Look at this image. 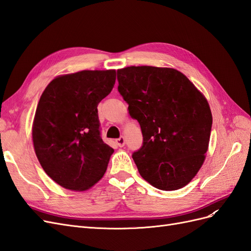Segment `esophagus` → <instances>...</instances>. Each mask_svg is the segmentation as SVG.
I'll return each instance as SVG.
<instances>
[{
  "instance_id": "34e87169",
  "label": "esophagus",
  "mask_w": 251,
  "mask_h": 251,
  "mask_svg": "<svg viewBox=\"0 0 251 251\" xmlns=\"http://www.w3.org/2000/svg\"><path fill=\"white\" fill-rule=\"evenodd\" d=\"M116 143H117L118 147L123 148V147L125 146V144H126V139H125L124 136H120V137H119L118 139H116Z\"/></svg>"
}]
</instances>
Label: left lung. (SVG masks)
I'll use <instances>...</instances> for the list:
<instances>
[{"instance_id": "left-lung-1", "label": "left lung", "mask_w": 251, "mask_h": 251, "mask_svg": "<svg viewBox=\"0 0 251 251\" xmlns=\"http://www.w3.org/2000/svg\"><path fill=\"white\" fill-rule=\"evenodd\" d=\"M118 92L141 127L133 153L141 177L162 191L185 186L202 166L212 116L208 102L184 74L171 68L117 70Z\"/></svg>"}]
</instances>
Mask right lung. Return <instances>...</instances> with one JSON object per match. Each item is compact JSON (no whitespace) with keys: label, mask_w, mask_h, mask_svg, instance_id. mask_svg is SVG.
I'll list each match as a JSON object with an SVG mask.
<instances>
[{"label":"right lung","mask_w":251,"mask_h":251,"mask_svg":"<svg viewBox=\"0 0 251 251\" xmlns=\"http://www.w3.org/2000/svg\"><path fill=\"white\" fill-rule=\"evenodd\" d=\"M115 80V70H85L54 78L43 92L33 146L42 168L60 186L86 191L105 173L114 150L101 139L97 105Z\"/></svg>","instance_id":"right-lung-1"}]
</instances>
